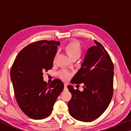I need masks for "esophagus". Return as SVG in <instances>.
<instances>
[{
  "label": "esophagus",
  "mask_w": 131,
  "mask_h": 131,
  "mask_svg": "<svg viewBox=\"0 0 131 131\" xmlns=\"http://www.w3.org/2000/svg\"><path fill=\"white\" fill-rule=\"evenodd\" d=\"M67 89V85L66 84H64V90Z\"/></svg>",
  "instance_id": "34e87169"
}]
</instances>
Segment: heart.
<instances>
[{
    "mask_svg": "<svg viewBox=\"0 0 131 131\" xmlns=\"http://www.w3.org/2000/svg\"><path fill=\"white\" fill-rule=\"evenodd\" d=\"M64 49L68 56L72 59H78L82 53L81 46L80 42L76 40L68 43ZM58 75L63 80H68L72 75V73L66 70H62L58 72Z\"/></svg>",
    "mask_w": 131,
    "mask_h": 131,
    "instance_id": "b5f03b06",
    "label": "heart"
}]
</instances>
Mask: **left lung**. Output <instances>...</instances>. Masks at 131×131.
<instances>
[{
	"instance_id": "left-lung-1",
	"label": "left lung",
	"mask_w": 131,
	"mask_h": 131,
	"mask_svg": "<svg viewBox=\"0 0 131 131\" xmlns=\"http://www.w3.org/2000/svg\"><path fill=\"white\" fill-rule=\"evenodd\" d=\"M88 50L81 68L71 81L84 85L82 92L71 85L68 103L70 115L75 119L90 122L99 117L108 108L113 94L114 66L108 52L100 43Z\"/></svg>"
}]
</instances>
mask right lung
Instances as JSON below:
<instances>
[{"instance_id": "obj_1", "label": "right lung", "mask_w": 131, "mask_h": 131, "mask_svg": "<svg viewBox=\"0 0 131 131\" xmlns=\"http://www.w3.org/2000/svg\"><path fill=\"white\" fill-rule=\"evenodd\" d=\"M59 41L42 40L24 47L12 65L10 72L14 93L23 113L35 120L50 115L56 100L63 89L60 80L49 84L43 74L53 68Z\"/></svg>"}]
</instances>
